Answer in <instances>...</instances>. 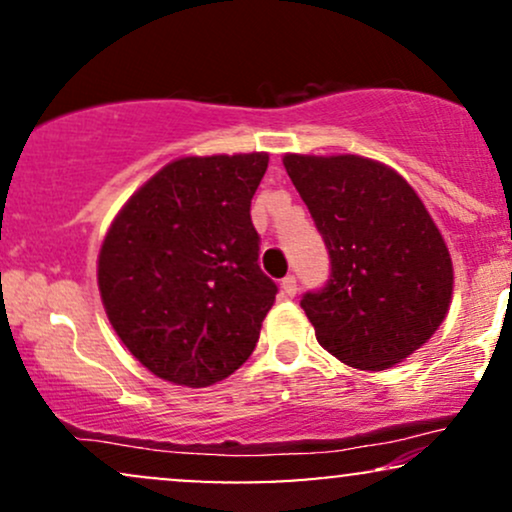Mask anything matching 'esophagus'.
Returning <instances> with one entry per match:
<instances>
[{
  "instance_id": "obj_1",
  "label": "esophagus",
  "mask_w": 512,
  "mask_h": 512,
  "mask_svg": "<svg viewBox=\"0 0 512 512\" xmlns=\"http://www.w3.org/2000/svg\"><path fill=\"white\" fill-rule=\"evenodd\" d=\"M281 291H284V296H289V298L296 296V291H298L296 276H286V279L281 281Z\"/></svg>"
}]
</instances>
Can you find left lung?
<instances>
[{
  "instance_id": "left-lung-1",
  "label": "left lung",
  "mask_w": 512,
  "mask_h": 512,
  "mask_svg": "<svg viewBox=\"0 0 512 512\" xmlns=\"http://www.w3.org/2000/svg\"><path fill=\"white\" fill-rule=\"evenodd\" d=\"M284 168L330 250L332 274L301 308L322 349L385 370L436 334L452 301V257L395 168L356 154H286Z\"/></svg>"
}]
</instances>
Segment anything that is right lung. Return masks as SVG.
Instances as JSON below:
<instances>
[{"label":"right lung","instance_id":"right-lung-1","mask_svg":"<svg viewBox=\"0 0 512 512\" xmlns=\"http://www.w3.org/2000/svg\"><path fill=\"white\" fill-rule=\"evenodd\" d=\"M269 154L182 156L117 211L98 252L110 325L146 370L207 387L248 361L276 284L250 202Z\"/></svg>","mask_w":512,"mask_h":512}]
</instances>
